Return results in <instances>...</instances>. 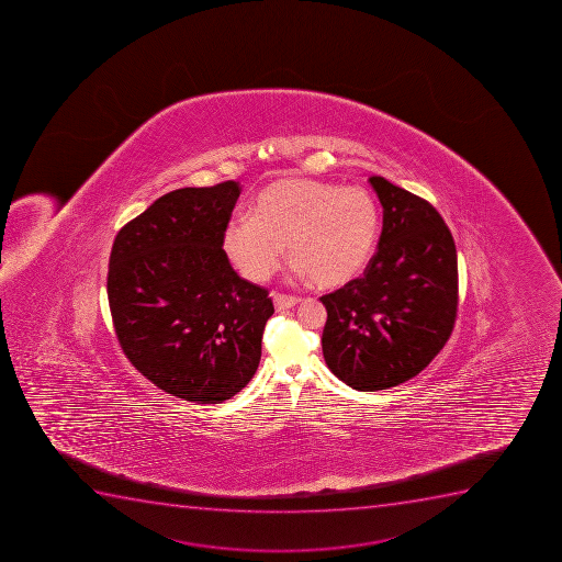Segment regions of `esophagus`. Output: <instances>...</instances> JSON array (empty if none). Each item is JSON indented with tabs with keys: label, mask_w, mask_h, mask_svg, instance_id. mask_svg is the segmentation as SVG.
I'll return each instance as SVG.
<instances>
[{
	"label": "esophagus",
	"mask_w": 562,
	"mask_h": 562,
	"mask_svg": "<svg viewBox=\"0 0 562 562\" xmlns=\"http://www.w3.org/2000/svg\"><path fill=\"white\" fill-rule=\"evenodd\" d=\"M272 302H274V307H277L278 312H284V310L295 307L301 302V299L299 296L282 295V293H272Z\"/></svg>",
	"instance_id": "1"
}]
</instances>
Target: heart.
Returning <instances> with one entry per match:
<instances>
[{"label": "heart", "instance_id": "heart-1", "mask_svg": "<svg viewBox=\"0 0 562 562\" xmlns=\"http://www.w3.org/2000/svg\"><path fill=\"white\" fill-rule=\"evenodd\" d=\"M381 234L378 201L364 189L280 179L256 195L250 214L225 228V249L245 277L263 282L277 271L285 245L299 277L339 288L372 261Z\"/></svg>", "mask_w": 562, "mask_h": 562}]
</instances>
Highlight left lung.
Masks as SVG:
<instances>
[{
    "mask_svg": "<svg viewBox=\"0 0 562 562\" xmlns=\"http://www.w3.org/2000/svg\"><path fill=\"white\" fill-rule=\"evenodd\" d=\"M383 205L378 252L361 278L321 296L323 353L334 375L361 392L416 378L438 356L458 312V256L428 201L381 176L368 179Z\"/></svg>",
    "mask_w": 562,
    "mask_h": 562,
    "instance_id": "1",
    "label": "left lung"
}]
</instances>
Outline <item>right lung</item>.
Wrapping results in <instances>:
<instances>
[{"instance_id":"1","label":"right lung","mask_w":562,"mask_h":562,"mask_svg":"<svg viewBox=\"0 0 562 562\" xmlns=\"http://www.w3.org/2000/svg\"><path fill=\"white\" fill-rule=\"evenodd\" d=\"M238 181L173 190L113 241L108 301L124 356L157 389L216 405L245 389L274 313L223 250Z\"/></svg>"}]
</instances>
